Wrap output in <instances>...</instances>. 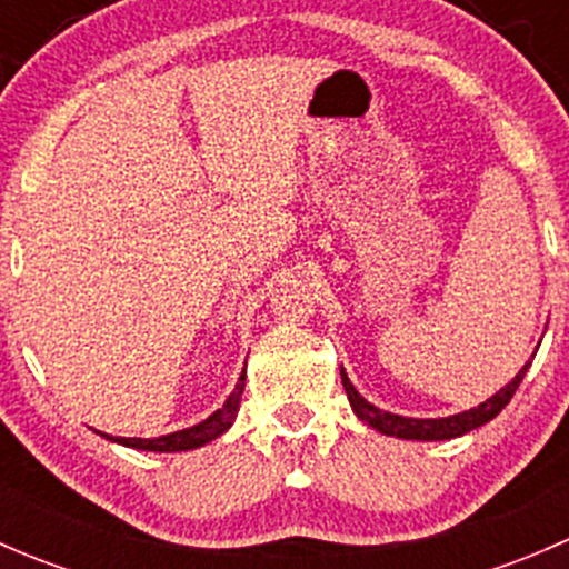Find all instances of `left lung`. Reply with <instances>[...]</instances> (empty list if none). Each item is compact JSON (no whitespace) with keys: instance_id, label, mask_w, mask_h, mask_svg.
I'll use <instances>...</instances> for the list:
<instances>
[{"instance_id":"obj_1","label":"left lung","mask_w":569,"mask_h":569,"mask_svg":"<svg viewBox=\"0 0 569 569\" xmlns=\"http://www.w3.org/2000/svg\"><path fill=\"white\" fill-rule=\"evenodd\" d=\"M531 360H533V355H531ZM531 360L518 371V375L512 377V380L507 382V386L501 388V391L492 393L490 399H485L481 405L470 407V410L455 412V416H446V418L396 416V412L380 410V407L371 405L369 399H363V396L358 393V388L349 382L347 371L343 369H341V382H343V391H347V399H349V405H352L355 416H358L363 423H369L371 429H377L380 435H391V438H401V440H451V438H460V435H465V432H470V429L485 427L487 421H492V418H496L498 412L509 405V399H512L515 391H518V386L523 382L526 371H529Z\"/></svg>"}]
</instances>
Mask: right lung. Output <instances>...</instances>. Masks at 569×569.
Instances as JSON below:
<instances>
[{
	"mask_svg": "<svg viewBox=\"0 0 569 569\" xmlns=\"http://www.w3.org/2000/svg\"><path fill=\"white\" fill-rule=\"evenodd\" d=\"M244 380H248V375L242 371L237 388H233L231 396L222 401L220 410H214L209 418H206V421L194 423V427L178 429V432L162 435V438H112V435H104V432H101V435H104L107 440H112V443L126 446V449L159 451V455H162V451H164V455H176V451L200 449V446L211 443V440L220 438L222 432H228V429H231V423L237 421L239 401H242V391H244Z\"/></svg>",
	"mask_w": 569,
	"mask_h": 569,
	"instance_id": "1",
	"label": "right lung"
}]
</instances>
